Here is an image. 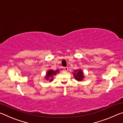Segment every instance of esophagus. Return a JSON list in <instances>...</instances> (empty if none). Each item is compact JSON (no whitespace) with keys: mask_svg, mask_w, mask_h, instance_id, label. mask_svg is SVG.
<instances>
[{"mask_svg":"<svg viewBox=\"0 0 123 123\" xmlns=\"http://www.w3.org/2000/svg\"><path fill=\"white\" fill-rule=\"evenodd\" d=\"M64 70H65L66 72H67L68 70V68L67 67H64Z\"/></svg>","mask_w":123,"mask_h":123,"instance_id":"34e87169","label":"esophagus"}]
</instances>
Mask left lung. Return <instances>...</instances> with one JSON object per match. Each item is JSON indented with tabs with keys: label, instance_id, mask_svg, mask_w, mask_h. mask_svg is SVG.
<instances>
[{
	"label": "left lung",
	"instance_id": "8db88e82",
	"mask_svg": "<svg viewBox=\"0 0 123 123\" xmlns=\"http://www.w3.org/2000/svg\"><path fill=\"white\" fill-rule=\"evenodd\" d=\"M73 75L75 79L78 81H81L84 78V73L81 69L74 70V73H73Z\"/></svg>",
	"mask_w": 123,
	"mask_h": 123
}]
</instances>
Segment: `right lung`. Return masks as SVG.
<instances>
[{"label": "right lung", "mask_w": 123, "mask_h": 123, "mask_svg": "<svg viewBox=\"0 0 123 123\" xmlns=\"http://www.w3.org/2000/svg\"><path fill=\"white\" fill-rule=\"evenodd\" d=\"M57 73H59V70H53L52 69H50L47 72L46 75H45V79L47 80H49L50 81H52L53 80V76L55 75Z\"/></svg>", "instance_id": "add662e5"}]
</instances>
